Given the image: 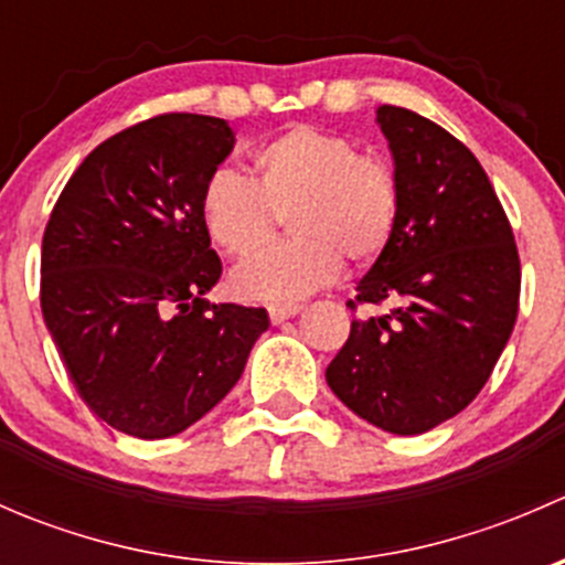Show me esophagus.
Segmentation results:
<instances>
[{
	"mask_svg": "<svg viewBox=\"0 0 565 565\" xmlns=\"http://www.w3.org/2000/svg\"><path fill=\"white\" fill-rule=\"evenodd\" d=\"M300 309H303V303H295V300H284V303H270V306H267V311H270L273 322H284V319L298 315Z\"/></svg>",
	"mask_w": 565,
	"mask_h": 565,
	"instance_id": "obj_1",
	"label": "esophagus"
}]
</instances>
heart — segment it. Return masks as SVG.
Listing matches in <instances>:
<instances>
[{
	"instance_id": "b5f03b06",
	"label": "heart",
	"mask_w": 565,
	"mask_h": 565,
	"mask_svg": "<svg viewBox=\"0 0 565 565\" xmlns=\"http://www.w3.org/2000/svg\"><path fill=\"white\" fill-rule=\"evenodd\" d=\"M254 180L218 169L202 188V221L221 250L254 256L290 215L296 237L235 270L243 298L289 300L333 281L341 259L372 265L393 241L402 182L391 161L344 134L295 125L250 156Z\"/></svg>"
}]
</instances>
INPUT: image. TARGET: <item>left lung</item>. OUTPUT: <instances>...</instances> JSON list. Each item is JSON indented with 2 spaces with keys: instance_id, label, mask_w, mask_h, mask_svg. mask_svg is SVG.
Wrapping results in <instances>:
<instances>
[{
  "instance_id": "1",
  "label": "left lung",
  "mask_w": 565,
  "mask_h": 565,
  "mask_svg": "<svg viewBox=\"0 0 565 565\" xmlns=\"http://www.w3.org/2000/svg\"><path fill=\"white\" fill-rule=\"evenodd\" d=\"M402 182L388 250L347 300L385 306L352 319L330 361V391L391 435H420L481 393L520 311V250L478 158L402 106H380Z\"/></svg>"
}]
</instances>
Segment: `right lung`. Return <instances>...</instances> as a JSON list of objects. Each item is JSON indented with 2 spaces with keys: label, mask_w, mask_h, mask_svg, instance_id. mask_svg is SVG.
I'll use <instances>...</instances> for the list:
<instances>
[{
  "label": "right lung",
  "mask_w": 565,
  "mask_h": 565,
  "mask_svg": "<svg viewBox=\"0 0 565 565\" xmlns=\"http://www.w3.org/2000/svg\"><path fill=\"white\" fill-rule=\"evenodd\" d=\"M230 122L169 111L108 136L62 188L40 254V311L89 409L130 437L180 435L226 396L265 309L204 300L221 278L202 188Z\"/></svg>",
  "instance_id": "1"
}]
</instances>
